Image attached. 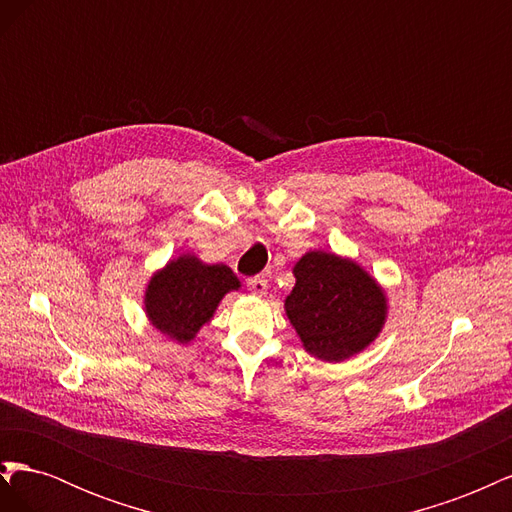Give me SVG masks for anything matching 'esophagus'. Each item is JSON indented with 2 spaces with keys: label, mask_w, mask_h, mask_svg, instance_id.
Instances as JSON below:
<instances>
[{
  "label": "esophagus",
  "mask_w": 512,
  "mask_h": 512,
  "mask_svg": "<svg viewBox=\"0 0 512 512\" xmlns=\"http://www.w3.org/2000/svg\"><path fill=\"white\" fill-rule=\"evenodd\" d=\"M267 288H269V284H267L265 277L256 275V277H250V280H247V290H250L252 294H258V297L267 294Z\"/></svg>",
  "instance_id": "obj_1"
}]
</instances>
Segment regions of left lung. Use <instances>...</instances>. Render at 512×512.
I'll use <instances>...</instances> for the list:
<instances>
[{
  "instance_id": "8db88e82",
  "label": "left lung",
  "mask_w": 512,
  "mask_h": 512,
  "mask_svg": "<svg viewBox=\"0 0 512 512\" xmlns=\"http://www.w3.org/2000/svg\"><path fill=\"white\" fill-rule=\"evenodd\" d=\"M286 314L307 352L344 361L380 333L386 301L380 286L354 262L327 252L305 254L294 267Z\"/></svg>"
}]
</instances>
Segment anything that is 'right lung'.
I'll list each match as a JSON object with an SVG mask.
<instances>
[{
	"instance_id": "1",
	"label": "right lung",
	"mask_w": 512,
	"mask_h": 512,
	"mask_svg": "<svg viewBox=\"0 0 512 512\" xmlns=\"http://www.w3.org/2000/svg\"><path fill=\"white\" fill-rule=\"evenodd\" d=\"M237 275L226 265H203L194 256L168 262L151 277L145 307L153 327L188 344L213 316L228 290H237Z\"/></svg>"
}]
</instances>
